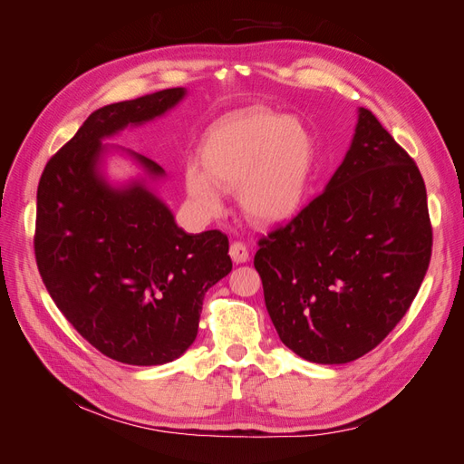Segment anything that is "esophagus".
I'll return each mask as SVG.
<instances>
[{"instance_id": "obj_1", "label": "esophagus", "mask_w": 464, "mask_h": 464, "mask_svg": "<svg viewBox=\"0 0 464 464\" xmlns=\"http://www.w3.org/2000/svg\"><path fill=\"white\" fill-rule=\"evenodd\" d=\"M230 257L234 263H247L249 261V251L244 242H234L230 246Z\"/></svg>"}]
</instances>
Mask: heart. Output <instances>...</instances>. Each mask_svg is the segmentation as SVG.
Here are the masks:
<instances>
[{"label": "heart", "mask_w": 464, "mask_h": 464, "mask_svg": "<svg viewBox=\"0 0 464 464\" xmlns=\"http://www.w3.org/2000/svg\"><path fill=\"white\" fill-rule=\"evenodd\" d=\"M186 168V189L205 213L222 208V189L237 188L242 213L263 227L296 218L310 198L317 164L305 125L269 110H246L217 121Z\"/></svg>", "instance_id": "b5f03b06"}]
</instances>
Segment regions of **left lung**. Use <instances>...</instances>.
<instances>
[{
    "label": "left lung",
    "instance_id": "left-lung-1",
    "mask_svg": "<svg viewBox=\"0 0 464 464\" xmlns=\"http://www.w3.org/2000/svg\"><path fill=\"white\" fill-rule=\"evenodd\" d=\"M430 257L422 174L358 108L353 143L325 191L263 237L254 265L280 341L307 362L346 363L395 329Z\"/></svg>",
    "mask_w": 464,
    "mask_h": 464
}]
</instances>
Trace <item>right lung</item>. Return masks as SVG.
<instances>
[{
  "label": "right lung",
  "mask_w": 464,
  "mask_h": 464,
  "mask_svg": "<svg viewBox=\"0 0 464 464\" xmlns=\"http://www.w3.org/2000/svg\"><path fill=\"white\" fill-rule=\"evenodd\" d=\"M184 87L108 104L48 160L36 193L34 254L65 319L96 350L130 366L179 358L198 336L205 292L232 271L220 230L188 234L152 189L154 160L102 143L164 116ZM120 151L146 174L110 185L103 157Z\"/></svg>",
  "instance_id": "add662e5"
}]
</instances>
